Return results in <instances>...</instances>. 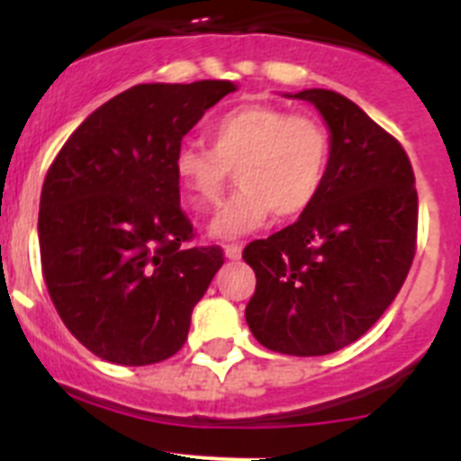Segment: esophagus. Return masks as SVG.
Returning <instances> with one entry per match:
<instances>
[{
	"label": "esophagus",
	"instance_id": "obj_1",
	"mask_svg": "<svg viewBox=\"0 0 461 461\" xmlns=\"http://www.w3.org/2000/svg\"><path fill=\"white\" fill-rule=\"evenodd\" d=\"M223 254H226V258H230V260H238L240 256H242V247H240V244H235V242H230V244H223Z\"/></svg>",
	"mask_w": 461,
	"mask_h": 461
}]
</instances>
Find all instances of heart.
I'll list each match as a JSON object with an SVG mask.
<instances>
[{
	"mask_svg": "<svg viewBox=\"0 0 461 461\" xmlns=\"http://www.w3.org/2000/svg\"><path fill=\"white\" fill-rule=\"evenodd\" d=\"M328 126L312 115H295L270 104L228 110L210 126V148L182 142L173 170L194 212L217 205L230 170L240 189L212 221V235L240 238L272 214L295 219L316 203L330 168Z\"/></svg>",
	"mask_w": 461,
	"mask_h": 461,
	"instance_id": "heart-1",
	"label": "heart"
}]
</instances>
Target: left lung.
Wrapping results in <instances>:
<instances>
[{
    "instance_id": "8db88e82",
    "label": "left lung",
    "mask_w": 461,
    "mask_h": 461,
    "mask_svg": "<svg viewBox=\"0 0 461 461\" xmlns=\"http://www.w3.org/2000/svg\"><path fill=\"white\" fill-rule=\"evenodd\" d=\"M332 154L319 198L295 223L244 247L256 272L247 323L286 356H328L360 339L404 284L418 242V191L404 148L353 101L304 89Z\"/></svg>"
}]
</instances>
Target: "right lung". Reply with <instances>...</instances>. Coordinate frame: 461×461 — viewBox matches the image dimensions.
<instances>
[{
  "mask_svg": "<svg viewBox=\"0 0 461 461\" xmlns=\"http://www.w3.org/2000/svg\"><path fill=\"white\" fill-rule=\"evenodd\" d=\"M228 80L136 85L68 136L41 189V270L59 319L124 367L175 356L223 249L191 247L173 157Z\"/></svg>",
  "mask_w": 461,
  "mask_h": 461,
  "instance_id": "obj_1",
  "label": "right lung"
}]
</instances>
